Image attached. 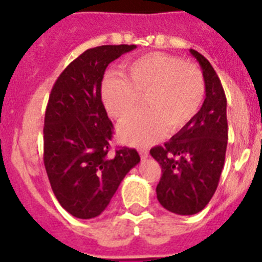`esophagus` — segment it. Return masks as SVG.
<instances>
[{
	"label": "esophagus",
	"instance_id": "esophagus-1",
	"mask_svg": "<svg viewBox=\"0 0 262 262\" xmlns=\"http://www.w3.org/2000/svg\"><path fill=\"white\" fill-rule=\"evenodd\" d=\"M139 155H140V157H142V159H147L148 157V151L147 149H140V151H139Z\"/></svg>",
	"mask_w": 262,
	"mask_h": 262
}]
</instances>
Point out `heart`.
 <instances>
[{"mask_svg": "<svg viewBox=\"0 0 262 262\" xmlns=\"http://www.w3.org/2000/svg\"><path fill=\"white\" fill-rule=\"evenodd\" d=\"M102 101L111 117L123 120L142 105L147 107L118 127L120 140L131 145H148L165 131L186 128L196 115L205 96L200 68L166 53H148L129 62L126 78L105 77Z\"/></svg>", "mask_w": 262, "mask_h": 262, "instance_id": "heart-1", "label": "heart"}]
</instances>
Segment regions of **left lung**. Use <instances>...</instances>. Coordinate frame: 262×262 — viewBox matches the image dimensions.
I'll use <instances>...</instances> for the list:
<instances>
[{
  "label": "left lung",
  "instance_id": "8db88e82",
  "mask_svg": "<svg viewBox=\"0 0 262 262\" xmlns=\"http://www.w3.org/2000/svg\"><path fill=\"white\" fill-rule=\"evenodd\" d=\"M190 53L205 78L202 107L186 128L149 152L163 172L156 187L157 200L177 215H194L210 202L223 170L228 139L227 99L221 80L209 60L195 50Z\"/></svg>",
  "mask_w": 262,
  "mask_h": 262
}]
</instances>
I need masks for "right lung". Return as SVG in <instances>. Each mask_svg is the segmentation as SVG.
<instances>
[{
    "instance_id": "right-lung-1",
    "label": "right lung",
    "mask_w": 262,
    "mask_h": 262,
    "mask_svg": "<svg viewBox=\"0 0 262 262\" xmlns=\"http://www.w3.org/2000/svg\"><path fill=\"white\" fill-rule=\"evenodd\" d=\"M136 46H99L81 53L51 90L45 117V166L62 209L78 219L102 214L124 176L140 163L134 148L110 151L113 123L101 97L111 61Z\"/></svg>"
}]
</instances>
